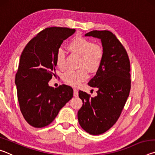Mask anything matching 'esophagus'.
I'll use <instances>...</instances> for the list:
<instances>
[{
	"label": "esophagus",
	"instance_id": "esophagus-1",
	"mask_svg": "<svg viewBox=\"0 0 155 155\" xmlns=\"http://www.w3.org/2000/svg\"><path fill=\"white\" fill-rule=\"evenodd\" d=\"M74 94V97H77L78 96V92L77 89H74V94Z\"/></svg>",
	"mask_w": 155,
	"mask_h": 155
}]
</instances>
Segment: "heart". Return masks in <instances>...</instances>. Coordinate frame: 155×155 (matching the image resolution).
Here are the masks:
<instances>
[{
    "label": "heart",
    "mask_w": 155,
    "mask_h": 155,
    "mask_svg": "<svg viewBox=\"0 0 155 155\" xmlns=\"http://www.w3.org/2000/svg\"><path fill=\"white\" fill-rule=\"evenodd\" d=\"M68 48L73 53L81 56L78 65L82 68L77 70H68L63 78L68 85L77 87L88 78L85 68L91 72L98 70L103 61L104 49L100 44H93L91 41L81 36L73 38L68 45ZM55 62L59 69H65V56L61 48L58 49L56 52Z\"/></svg>",
    "instance_id": "1"
}]
</instances>
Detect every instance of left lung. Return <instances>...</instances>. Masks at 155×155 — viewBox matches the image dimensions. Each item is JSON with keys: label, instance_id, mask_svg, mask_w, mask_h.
<instances>
[{"label": "left lung", "instance_id": "left-lung-1", "mask_svg": "<svg viewBox=\"0 0 155 155\" xmlns=\"http://www.w3.org/2000/svg\"><path fill=\"white\" fill-rule=\"evenodd\" d=\"M85 35L101 39L104 49L101 66L88 83L98 88L97 96L92 98L78 91L83 101L78 122L84 130L96 135L108 130L120 116L130 90V61L124 47L111 31H92Z\"/></svg>", "mask_w": 155, "mask_h": 155}]
</instances>
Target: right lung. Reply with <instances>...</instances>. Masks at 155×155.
<instances>
[{"label":"right lung","instance_id":"right-lung-1","mask_svg":"<svg viewBox=\"0 0 155 155\" xmlns=\"http://www.w3.org/2000/svg\"><path fill=\"white\" fill-rule=\"evenodd\" d=\"M74 28L48 27L29 41L20 56L15 78L21 113L28 124L42 128L53 121L73 96L70 86L48 85L54 76L56 52Z\"/></svg>","mask_w":155,"mask_h":155}]
</instances>
